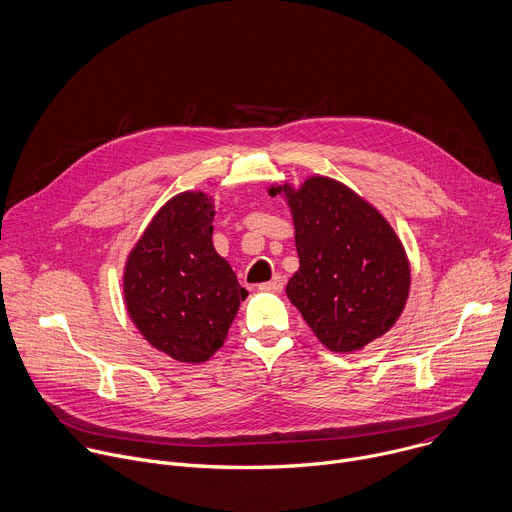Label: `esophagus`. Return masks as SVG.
<instances>
[{
  "mask_svg": "<svg viewBox=\"0 0 512 512\" xmlns=\"http://www.w3.org/2000/svg\"><path fill=\"white\" fill-rule=\"evenodd\" d=\"M283 285H285V279L281 275H273V279L267 281V283H261L259 289L261 291H281Z\"/></svg>",
  "mask_w": 512,
  "mask_h": 512,
  "instance_id": "34e87169",
  "label": "esophagus"
}]
</instances>
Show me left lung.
I'll list each match as a JSON object with an SVG mask.
<instances>
[{"mask_svg": "<svg viewBox=\"0 0 512 512\" xmlns=\"http://www.w3.org/2000/svg\"><path fill=\"white\" fill-rule=\"evenodd\" d=\"M285 193L293 213L299 269L287 297L331 352H356L400 317L410 265L388 221L346 185L311 177Z\"/></svg>", "mask_w": 512, "mask_h": 512, "instance_id": "obj_1", "label": "left lung"}]
</instances>
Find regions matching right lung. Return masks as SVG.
<instances>
[{
  "label": "right lung",
  "instance_id": "right-lung-1",
  "mask_svg": "<svg viewBox=\"0 0 512 512\" xmlns=\"http://www.w3.org/2000/svg\"><path fill=\"white\" fill-rule=\"evenodd\" d=\"M213 203L181 193L152 219L124 269L128 313L146 342L177 362H207L247 289L213 247Z\"/></svg>",
  "mask_w": 512,
  "mask_h": 512
}]
</instances>
